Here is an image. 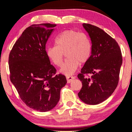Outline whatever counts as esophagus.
Wrapping results in <instances>:
<instances>
[{
    "label": "esophagus",
    "mask_w": 132,
    "mask_h": 132,
    "mask_svg": "<svg viewBox=\"0 0 132 132\" xmlns=\"http://www.w3.org/2000/svg\"><path fill=\"white\" fill-rule=\"evenodd\" d=\"M66 78H67V83L68 84H69V83L71 82L73 79H75V77L71 76H67L66 77Z\"/></svg>",
    "instance_id": "1"
}]
</instances>
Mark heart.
I'll list each match as a JSON object with an SVG mask.
<instances>
[{
	"mask_svg": "<svg viewBox=\"0 0 132 132\" xmlns=\"http://www.w3.org/2000/svg\"><path fill=\"white\" fill-rule=\"evenodd\" d=\"M55 44L56 46L47 49V55L55 65L61 67L65 53L67 59L61 71L67 75L75 73L79 64H85L91 56V39L84 32L73 29L65 30L56 37Z\"/></svg>",
	"mask_w": 132,
	"mask_h": 132,
	"instance_id": "1",
	"label": "heart"
}]
</instances>
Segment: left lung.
Segmentation results:
<instances>
[{
    "label": "left lung",
    "mask_w": 132,
    "mask_h": 132,
    "mask_svg": "<svg viewBox=\"0 0 132 132\" xmlns=\"http://www.w3.org/2000/svg\"><path fill=\"white\" fill-rule=\"evenodd\" d=\"M92 41V53L77 75L82 86L78 96L88 104H98L111 96L116 89L122 62L118 43L104 30L84 23Z\"/></svg>",
    "instance_id": "8db88e82"
}]
</instances>
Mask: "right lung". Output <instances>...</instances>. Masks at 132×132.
<instances>
[{"label": "right lung", "mask_w": 132, "mask_h": 132, "mask_svg": "<svg viewBox=\"0 0 132 132\" xmlns=\"http://www.w3.org/2000/svg\"><path fill=\"white\" fill-rule=\"evenodd\" d=\"M56 24L43 23L27 28L9 55L10 80L21 100L34 110L47 112L55 107L67 84L50 64L46 44Z\"/></svg>", "instance_id": "right-lung-1"}]
</instances>
